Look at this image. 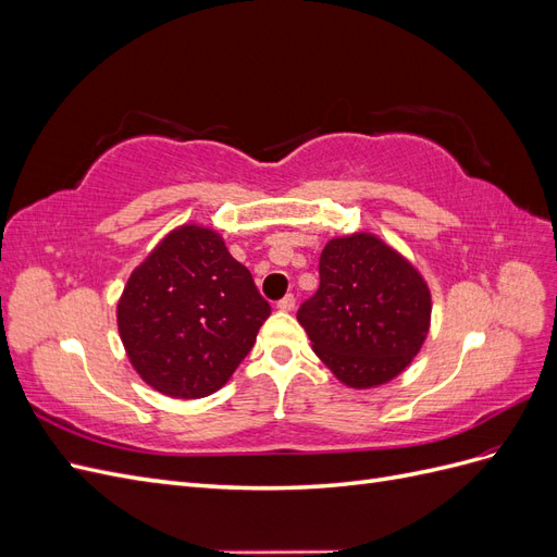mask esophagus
Listing matches in <instances>:
<instances>
[{
	"instance_id": "1",
	"label": "esophagus",
	"mask_w": 557,
	"mask_h": 557,
	"mask_svg": "<svg viewBox=\"0 0 557 557\" xmlns=\"http://www.w3.org/2000/svg\"><path fill=\"white\" fill-rule=\"evenodd\" d=\"M276 307H278V311H293L295 309V297L293 295H285Z\"/></svg>"
}]
</instances>
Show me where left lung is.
Returning <instances> with one entry per match:
<instances>
[{
	"label": "left lung",
	"instance_id": "left-lung-1",
	"mask_svg": "<svg viewBox=\"0 0 557 557\" xmlns=\"http://www.w3.org/2000/svg\"><path fill=\"white\" fill-rule=\"evenodd\" d=\"M318 272V293L297 311L315 356L356 391L397 379L430 334L423 274L372 232L330 239Z\"/></svg>",
	"mask_w": 557,
	"mask_h": 557
}]
</instances>
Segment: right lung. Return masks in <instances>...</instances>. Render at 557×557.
<instances>
[{"mask_svg":"<svg viewBox=\"0 0 557 557\" xmlns=\"http://www.w3.org/2000/svg\"><path fill=\"white\" fill-rule=\"evenodd\" d=\"M272 313L213 227L172 230L134 269L115 320L134 372L174 399L223 387Z\"/></svg>","mask_w":557,"mask_h":557,"instance_id":"add662e5","label":"right lung"}]
</instances>
